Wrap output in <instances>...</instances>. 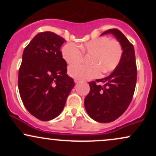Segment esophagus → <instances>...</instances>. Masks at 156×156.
<instances>
[{
    "label": "esophagus",
    "instance_id": "obj_1",
    "mask_svg": "<svg viewBox=\"0 0 156 156\" xmlns=\"http://www.w3.org/2000/svg\"><path fill=\"white\" fill-rule=\"evenodd\" d=\"M74 82H75V83H78V82H80V80H78V79H76V78H75V79H74Z\"/></svg>",
    "mask_w": 156,
    "mask_h": 156
}]
</instances>
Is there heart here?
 I'll list each match as a JSON object with an SVG mask.
<instances>
[{"instance_id": "b5f03b06", "label": "heart", "mask_w": 156, "mask_h": 156, "mask_svg": "<svg viewBox=\"0 0 156 156\" xmlns=\"http://www.w3.org/2000/svg\"><path fill=\"white\" fill-rule=\"evenodd\" d=\"M68 43L62 48V55L68 64H76L81 62L83 53L91 55L89 63L92 65H74L69 68V76L78 80H89L99 76L100 72L107 73L114 70L120 62L122 49L116 39H109L106 37L85 42L79 46Z\"/></svg>"}]
</instances>
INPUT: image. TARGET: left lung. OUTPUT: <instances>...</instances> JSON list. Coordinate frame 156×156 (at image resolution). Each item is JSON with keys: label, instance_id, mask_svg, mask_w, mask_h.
Segmentation results:
<instances>
[{"label": "left lung", "instance_id": "8db88e82", "mask_svg": "<svg viewBox=\"0 0 156 156\" xmlns=\"http://www.w3.org/2000/svg\"><path fill=\"white\" fill-rule=\"evenodd\" d=\"M112 34L119 42L122 55L119 64L110 76L89 82L90 91L84 99V106L92 119L103 123L119 118L132 101L137 70L134 48L120 31L109 29L101 36Z\"/></svg>", "mask_w": 156, "mask_h": 156}]
</instances>
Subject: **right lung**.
I'll list each match as a JSON object with an SVG mask.
<instances>
[{"label":"right lung","mask_w":156,"mask_h":156,"mask_svg":"<svg viewBox=\"0 0 156 156\" xmlns=\"http://www.w3.org/2000/svg\"><path fill=\"white\" fill-rule=\"evenodd\" d=\"M65 42L53 32H42L23 51L18 75L20 95L27 110L42 121L59 115L75 86L60 51Z\"/></svg>","instance_id":"1"}]
</instances>
